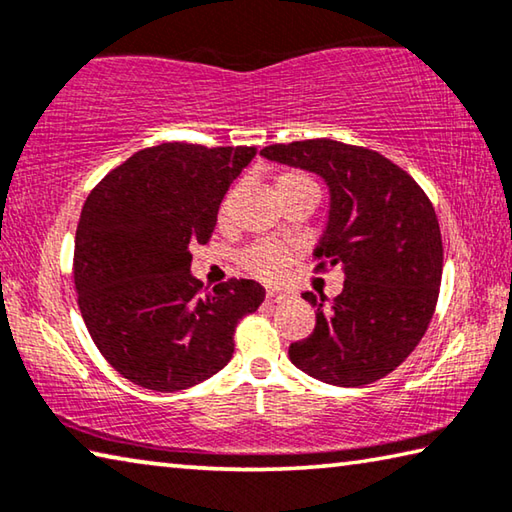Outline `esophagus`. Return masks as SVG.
<instances>
[{
  "label": "esophagus",
  "mask_w": 512,
  "mask_h": 512,
  "mask_svg": "<svg viewBox=\"0 0 512 512\" xmlns=\"http://www.w3.org/2000/svg\"><path fill=\"white\" fill-rule=\"evenodd\" d=\"M291 296L289 293H280V291H268L266 293V300L268 302H287Z\"/></svg>",
  "instance_id": "1"
}]
</instances>
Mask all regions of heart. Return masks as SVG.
<instances>
[{
    "mask_svg": "<svg viewBox=\"0 0 512 512\" xmlns=\"http://www.w3.org/2000/svg\"><path fill=\"white\" fill-rule=\"evenodd\" d=\"M314 185L307 176H302L298 171H282L277 173L275 178V187H277V196L280 194H287L293 192V189L298 187H309ZM230 207H232V192L225 196V201L221 203V221L225 216L230 214ZM241 268L248 275L257 277V280H264V282H280L284 275H287V268H289V253L284 250L282 246H275V244H255L250 246L244 255H241Z\"/></svg>",
    "mask_w": 512,
    "mask_h": 512,
    "instance_id": "heart-1",
    "label": "heart"
}]
</instances>
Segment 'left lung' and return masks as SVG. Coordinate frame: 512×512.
Returning a JSON list of instances; mask_svg holds the SVG:
<instances>
[{
  "label": "left lung",
  "mask_w": 512,
  "mask_h": 512,
  "mask_svg": "<svg viewBox=\"0 0 512 512\" xmlns=\"http://www.w3.org/2000/svg\"><path fill=\"white\" fill-rule=\"evenodd\" d=\"M268 160L318 173L329 187L316 271L341 266L343 291L329 305L307 291L316 327L289 345V359L334 386H366L415 350L436 311L443 277L438 216L422 187L384 155L327 140L271 144Z\"/></svg>",
  "instance_id": "left-lung-1"
}]
</instances>
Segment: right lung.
<instances>
[{"label": "right lung", "mask_w": 512, "mask_h": 512, "mask_svg": "<svg viewBox=\"0 0 512 512\" xmlns=\"http://www.w3.org/2000/svg\"><path fill=\"white\" fill-rule=\"evenodd\" d=\"M255 146L167 142L137 151L92 189L74 241V284L94 345L149 391L196 386L228 366L235 329L264 302L255 280L201 293L192 248L207 244Z\"/></svg>", "instance_id": "right-lung-1"}]
</instances>
